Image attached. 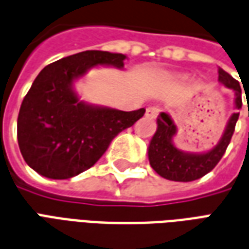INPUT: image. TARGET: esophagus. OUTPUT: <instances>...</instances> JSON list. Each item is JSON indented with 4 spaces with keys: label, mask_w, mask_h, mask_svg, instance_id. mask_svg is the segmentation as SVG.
Returning <instances> with one entry per match:
<instances>
[{
    "label": "esophagus",
    "mask_w": 249,
    "mask_h": 249,
    "mask_svg": "<svg viewBox=\"0 0 249 249\" xmlns=\"http://www.w3.org/2000/svg\"><path fill=\"white\" fill-rule=\"evenodd\" d=\"M159 113H160V108L159 107H149V108L146 109L145 116L149 117V119H155V117H157Z\"/></svg>",
    "instance_id": "34e87169"
}]
</instances>
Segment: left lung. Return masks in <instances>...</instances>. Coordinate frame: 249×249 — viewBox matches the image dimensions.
<instances>
[{
    "instance_id": "left-lung-1",
    "label": "left lung",
    "mask_w": 249,
    "mask_h": 249,
    "mask_svg": "<svg viewBox=\"0 0 249 249\" xmlns=\"http://www.w3.org/2000/svg\"><path fill=\"white\" fill-rule=\"evenodd\" d=\"M219 81L225 87L235 90L236 108L241 109V89L239 81L227 71L219 68ZM239 113L231 116L228 125L219 144L207 153H187L173 145L172 139L176 135V125L167 113H161L157 119V130L152 137L148 157L151 167L161 178L172 181H193L203 178L213 169L224 156L227 146L230 145L232 135L235 132Z\"/></svg>"
}]
</instances>
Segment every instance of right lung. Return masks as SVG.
I'll use <instances>...</instances> for the list:
<instances>
[{"instance_id":"1","label":"right lung","mask_w":249,"mask_h":249,"mask_svg":"<svg viewBox=\"0 0 249 249\" xmlns=\"http://www.w3.org/2000/svg\"><path fill=\"white\" fill-rule=\"evenodd\" d=\"M121 53L85 51L52 62L36 77L19 108L17 139L21 155L48 178H71L93 167L120 132L145 109L123 112L78 100L73 81L96 65L124 66Z\"/></svg>"}]
</instances>
